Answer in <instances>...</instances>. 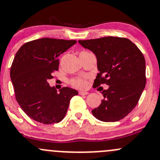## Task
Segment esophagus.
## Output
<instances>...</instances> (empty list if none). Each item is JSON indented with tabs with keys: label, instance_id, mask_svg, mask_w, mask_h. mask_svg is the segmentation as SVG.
Instances as JSON below:
<instances>
[{
	"label": "esophagus",
	"instance_id": "34e87169",
	"mask_svg": "<svg viewBox=\"0 0 160 160\" xmlns=\"http://www.w3.org/2000/svg\"><path fill=\"white\" fill-rule=\"evenodd\" d=\"M89 93L87 91H80L79 92V94L80 95H87Z\"/></svg>",
	"mask_w": 160,
	"mask_h": 160
}]
</instances>
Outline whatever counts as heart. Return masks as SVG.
Returning a JSON list of instances; mask_svg holds the SVG:
<instances>
[{"mask_svg":"<svg viewBox=\"0 0 160 160\" xmlns=\"http://www.w3.org/2000/svg\"><path fill=\"white\" fill-rule=\"evenodd\" d=\"M71 84L77 88H83L86 86V81L83 78H76L71 80Z\"/></svg>","mask_w":160,"mask_h":160,"instance_id":"obj_1","label":"heart"}]
</instances>
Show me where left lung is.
<instances>
[{"mask_svg":"<svg viewBox=\"0 0 160 160\" xmlns=\"http://www.w3.org/2000/svg\"><path fill=\"white\" fill-rule=\"evenodd\" d=\"M78 42L97 58L99 73L93 85L109 86L102 90L104 99L92 113L102 122L122 120L137 106L145 88L146 61L142 52L123 38L104 37Z\"/></svg>","mask_w":160,"mask_h":160,"instance_id":"left-lung-1","label":"left lung"}]
</instances>
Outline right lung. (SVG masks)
I'll use <instances>...</instances> for the list:
<instances>
[{"label":"right lung","mask_w":160,"mask_h":160,"mask_svg":"<svg viewBox=\"0 0 160 160\" xmlns=\"http://www.w3.org/2000/svg\"><path fill=\"white\" fill-rule=\"evenodd\" d=\"M77 43L76 40L41 38L28 42L15 55L11 79L16 100L32 120L43 124L58 123L67 113L70 101L78 92L63 87L58 92L48 80L58 70V57Z\"/></svg>","instance_id":"obj_1"}]
</instances>
